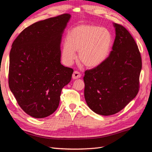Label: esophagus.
Returning <instances> with one entry per match:
<instances>
[{
    "label": "esophagus",
    "instance_id": "34e87169",
    "mask_svg": "<svg viewBox=\"0 0 152 152\" xmlns=\"http://www.w3.org/2000/svg\"><path fill=\"white\" fill-rule=\"evenodd\" d=\"M81 77V74L77 71H75L73 72V75H72V78L73 79H79V78Z\"/></svg>",
    "mask_w": 152,
    "mask_h": 152
}]
</instances>
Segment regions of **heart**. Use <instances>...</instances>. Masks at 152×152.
<instances>
[{"instance_id": "1", "label": "heart", "mask_w": 152, "mask_h": 152, "mask_svg": "<svg viewBox=\"0 0 152 152\" xmlns=\"http://www.w3.org/2000/svg\"><path fill=\"white\" fill-rule=\"evenodd\" d=\"M112 44V36L104 27L84 25L75 27L68 32L66 42L63 44L61 57L68 65L76 58L87 68H96L109 56Z\"/></svg>"}]
</instances>
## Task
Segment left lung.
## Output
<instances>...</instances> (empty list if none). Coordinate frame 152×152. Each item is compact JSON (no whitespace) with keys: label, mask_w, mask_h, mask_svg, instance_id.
Instances as JSON below:
<instances>
[{"label":"left lung","mask_w":152,"mask_h":152,"mask_svg":"<svg viewBox=\"0 0 152 152\" xmlns=\"http://www.w3.org/2000/svg\"><path fill=\"white\" fill-rule=\"evenodd\" d=\"M115 38L108 58L85 72L84 98L91 110L108 116L120 112L139 90L142 63L134 39L124 27L113 23Z\"/></svg>","instance_id":"1"}]
</instances>
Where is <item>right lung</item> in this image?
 Returning a JSON list of instances; mask_svg holds the SVG:
<instances>
[{"mask_svg": "<svg viewBox=\"0 0 152 152\" xmlns=\"http://www.w3.org/2000/svg\"><path fill=\"white\" fill-rule=\"evenodd\" d=\"M71 15L63 14L36 22L14 41L10 54L9 86L30 116L42 118L58 108L61 89L73 72L61 63L62 35Z\"/></svg>", "mask_w": 152, "mask_h": 152, "instance_id": "obj_1", "label": "right lung"}]
</instances>
